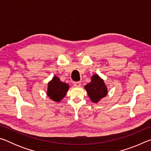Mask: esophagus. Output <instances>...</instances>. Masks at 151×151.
<instances>
[{
    "instance_id": "esophagus-1",
    "label": "esophagus",
    "mask_w": 151,
    "mask_h": 151,
    "mask_svg": "<svg viewBox=\"0 0 151 151\" xmlns=\"http://www.w3.org/2000/svg\"><path fill=\"white\" fill-rule=\"evenodd\" d=\"M73 85L75 86H76V87H78V86H81V82L78 81V82H74L73 83Z\"/></svg>"
}]
</instances>
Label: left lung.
Instances as JSON below:
<instances>
[{"label":"left lung","mask_w":151,"mask_h":151,"mask_svg":"<svg viewBox=\"0 0 151 151\" xmlns=\"http://www.w3.org/2000/svg\"><path fill=\"white\" fill-rule=\"evenodd\" d=\"M91 101L94 103H97L108 93L107 86L104 80L97 74L91 76V81L85 86Z\"/></svg>","instance_id":"1"}]
</instances>
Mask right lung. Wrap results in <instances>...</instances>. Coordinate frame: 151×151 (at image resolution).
Here are the masks:
<instances>
[{
    "instance_id": "add662e5",
    "label": "right lung",
    "mask_w": 151,
    "mask_h": 151,
    "mask_svg": "<svg viewBox=\"0 0 151 151\" xmlns=\"http://www.w3.org/2000/svg\"><path fill=\"white\" fill-rule=\"evenodd\" d=\"M68 88V84L61 82L60 78L55 75L52 80L48 82L47 94L51 100L59 103L65 96Z\"/></svg>"
}]
</instances>
